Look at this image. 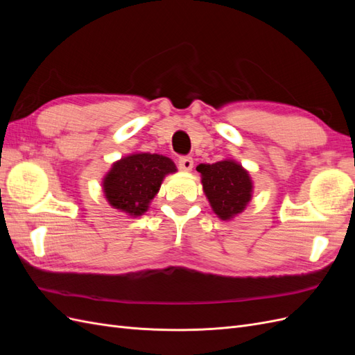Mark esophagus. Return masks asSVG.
Listing matches in <instances>:
<instances>
[{
  "instance_id": "obj_1",
  "label": "esophagus",
  "mask_w": 355,
  "mask_h": 355,
  "mask_svg": "<svg viewBox=\"0 0 355 355\" xmlns=\"http://www.w3.org/2000/svg\"><path fill=\"white\" fill-rule=\"evenodd\" d=\"M178 166L180 170H185L189 171L192 167H194V159L188 155H180L178 159Z\"/></svg>"
}]
</instances>
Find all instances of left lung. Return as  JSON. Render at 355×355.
Wrapping results in <instances>:
<instances>
[{
    "label": "left lung",
    "mask_w": 355,
    "mask_h": 355,
    "mask_svg": "<svg viewBox=\"0 0 355 355\" xmlns=\"http://www.w3.org/2000/svg\"><path fill=\"white\" fill-rule=\"evenodd\" d=\"M202 189L213 211L223 220L244 210L252 198V180L247 171L232 159L200 164Z\"/></svg>",
    "instance_id": "1"
}]
</instances>
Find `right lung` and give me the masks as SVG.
<instances>
[{
    "mask_svg": "<svg viewBox=\"0 0 355 355\" xmlns=\"http://www.w3.org/2000/svg\"><path fill=\"white\" fill-rule=\"evenodd\" d=\"M173 171V161L158 154H133L121 158L103 179L106 200L130 216H141L148 210L164 176Z\"/></svg>",
    "mask_w": 355,
    "mask_h": 355,
    "instance_id": "right-lung-1",
    "label": "right lung"
}]
</instances>
